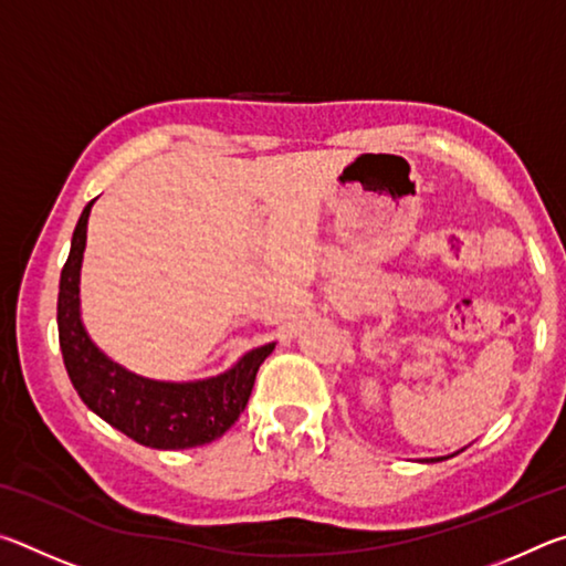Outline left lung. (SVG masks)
I'll return each mask as SVG.
<instances>
[{"mask_svg": "<svg viewBox=\"0 0 566 566\" xmlns=\"http://www.w3.org/2000/svg\"><path fill=\"white\" fill-rule=\"evenodd\" d=\"M467 447H462L459 449V452H464ZM459 452H454V454H459ZM454 454H447V457H432V459H424V462H442V459H449V457H454Z\"/></svg>", "mask_w": 566, "mask_h": 566, "instance_id": "obj_1", "label": "left lung"}]
</instances>
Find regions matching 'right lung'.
<instances>
[{
	"label": "right lung",
	"instance_id": "right-lung-1",
	"mask_svg": "<svg viewBox=\"0 0 566 566\" xmlns=\"http://www.w3.org/2000/svg\"><path fill=\"white\" fill-rule=\"evenodd\" d=\"M92 205L94 199L74 227L56 300L60 347L76 395L94 415L145 447L189 449L214 442L244 411L256 371L276 342L249 349L222 375L195 381L149 379L109 359L82 322L80 274Z\"/></svg>",
	"mask_w": 566,
	"mask_h": 566
}]
</instances>
